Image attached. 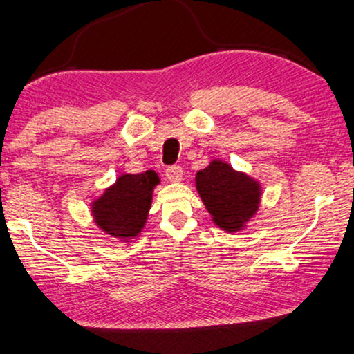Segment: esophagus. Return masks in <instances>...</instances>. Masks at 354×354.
I'll return each mask as SVG.
<instances>
[{
	"instance_id": "1",
	"label": "esophagus",
	"mask_w": 354,
	"mask_h": 354,
	"mask_svg": "<svg viewBox=\"0 0 354 354\" xmlns=\"http://www.w3.org/2000/svg\"><path fill=\"white\" fill-rule=\"evenodd\" d=\"M183 176V169L182 166H169L166 167V177L167 180L171 182H180Z\"/></svg>"
}]
</instances>
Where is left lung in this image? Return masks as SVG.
Returning <instances> with one entry per match:
<instances>
[{
    "label": "left lung",
    "mask_w": 354,
    "mask_h": 354,
    "mask_svg": "<svg viewBox=\"0 0 354 354\" xmlns=\"http://www.w3.org/2000/svg\"><path fill=\"white\" fill-rule=\"evenodd\" d=\"M196 188L214 222L228 232L239 230L259 209V183L227 162L212 161L199 171Z\"/></svg>",
    "instance_id": "left-lung-1"
}]
</instances>
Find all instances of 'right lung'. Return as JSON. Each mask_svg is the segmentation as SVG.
I'll use <instances>...</instances> for the list:
<instances>
[{
    "instance_id": "right-lung-1",
    "label": "right lung",
    "mask_w": 354,
    "mask_h": 354,
    "mask_svg": "<svg viewBox=\"0 0 354 354\" xmlns=\"http://www.w3.org/2000/svg\"><path fill=\"white\" fill-rule=\"evenodd\" d=\"M160 182L156 172L126 174L97 199L92 214L99 227L111 236H137L147 222L153 187Z\"/></svg>"
}]
</instances>
